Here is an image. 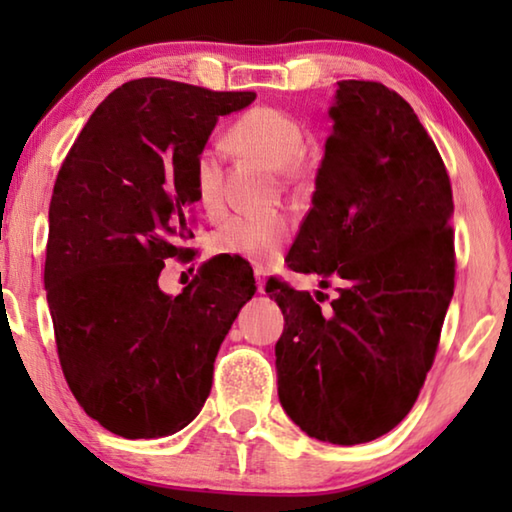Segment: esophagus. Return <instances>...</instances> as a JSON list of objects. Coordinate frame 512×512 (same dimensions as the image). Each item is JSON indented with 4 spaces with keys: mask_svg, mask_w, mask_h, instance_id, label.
Listing matches in <instances>:
<instances>
[{
    "mask_svg": "<svg viewBox=\"0 0 512 512\" xmlns=\"http://www.w3.org/2000/svg\"><path fill=\"white\" fill-rule=\"evenodd\" d=\"M266 275H268V271H266L264 266H255V280H257V291H259V293H264Z\"/></svg>",
    "mask_w": 512,
    "mask_h": 512,
    "instance_id": "esophagus-1",
    "label": "esophagus"
}]
</instances>
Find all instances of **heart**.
Instances as JSON below:
<instances>
[{
    "label": "heart",
    "mask_w": 512,
    "mask_h": 512,
    "mask_svg": "<svg viewBox=\"0 0 512 512\" xmlns=\"http://www.w3.org/2000/svg\"><path fill=\"white\" fill-rule=\"evenodd\" d=\"M230 140L241 151L255 155L268 167L287 171L305 151V128L291 112L273 106L246 110L230 128ZM196 198L207 212L221 203V160L212 149L196 158ZM293 235L287 214H235L225 219L212 235V248L221 255L244 257L248 262L271 264L282 255Z\"/></svg>",
    "instance_id": "b5f03b06"
}]
</instances>
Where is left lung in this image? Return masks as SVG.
I'll list each match as a JSON object with an SVG mask.
<instances>
[{
  "instance_id": "8db88e82",
  "label": "left lung",
  "mask_w": 512,
  "mask_h": 512,
  "mask_svg": "<svg viewBox=\"0 0 512 512\" xmlns=\"http://www.w3.org/2000/svg\"><path fill=\"white\" fill-rule=\"evenodd\" d=\"M332 135L289 268L336 296L266 284L284 314L277 395L311 438L359 445L411 411L454 296L452 185L436 144L395 90L339 81Z\"/></svg>"
}]
</instances>
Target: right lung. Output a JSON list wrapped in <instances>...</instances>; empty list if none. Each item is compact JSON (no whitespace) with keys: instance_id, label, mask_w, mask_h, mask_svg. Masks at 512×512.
Wrapping results in <instances>:
<instances>
[{"instance_id":"add662e5","label":"right lung","mask_w":512,"mask_h":512,"mask_svg":"<svg viewBox=\"0 0 512 512\" xmlns=\"http://www.w3.org/2000/svg\"><path fill=\"white\" fill-rule=\"evenodd\" d=\"M255 92L135 79L92 112L49 203L45 289L60 368L83 411L124 438L187 427L212 391L214 359L253 268L210 259L176 298L158 277L194 257V167L221 115Z\"/></svg>"}]
</instances>
